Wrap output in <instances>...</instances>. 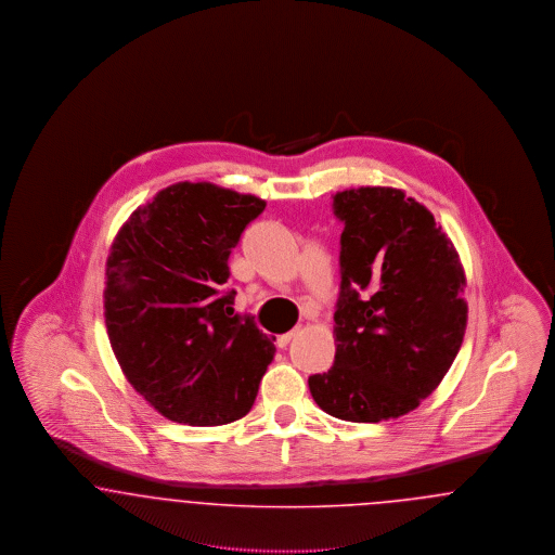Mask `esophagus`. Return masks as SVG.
I'll list each match as a JSON object with an SVG mask.
<instances>
[{"label": "esophagus", "instance_id": "1", "mask_svg": "<svg viewBox=\"0 0 555 555\" xmlns=\"http://www.w3.org/2000/svg\"><path fill=\"white\" fill-rule=\"evenodd\" d=\"M297 335V328H293L289 333H285V335H279L276 337V347H281V349H285L287 345H289L291 339Z\"/></svg>", "mask_w": 555, "mask_h": 555}]
</instances>
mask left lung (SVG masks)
Masks as SVG:
<instances>
[{
    "instance_id": "obj_1",
    "label": "left lung",
    "mask_w": 555,
    "mask_h": 555,
    "mask_svg": "<svg viewBox=\"0 0 555 555\" xmlns=\"http://www.w3.org/2000/svg\"><path fill=\"white\" fill-rule=\"evenodd\" d=\"M344 222L335 362L308 378L320 410L347 423L399 418L451 369L466 331V276L435 216L403 191L333 197Z\"/></svg>"
}]
</instances>
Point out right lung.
<instances>
[{
	"mask_svg": "<svg viewBox=\"0 0 555 555\" xmlns=\"http://www.w3.org/2000/svg\"><path fill=\"white\" fill-rule=\"evenodd\" d=\"M266 202L177 183L132 211L106 262V326L134 391L189 426L243 418L276 347L227 289L229 256Z\"/></svg>",
	"mask_w": 555,
	"mask_h": 555,
	"instance_id": "obj_1",
	"label": "right lung"
}]
</instances>
